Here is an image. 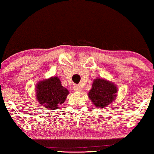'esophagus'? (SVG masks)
Listing matches in <instances>:
<instances>
[{"label":"esophagus","mask_w":154,"mask_h":154,"mask_svg":"<svg viewBox=\"0 0 154 154\" xmlns=\"http://www.w3.org/2000/svg\"><path fill=\"white\" fill-rule=\"evenodd\" d=\"M73 89L74 91L76 92H80L82 91V88H81L79 85H75L73 87Z\"/></svg>","instance_id":"esophagus-1"}]
</instances>
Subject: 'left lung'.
I'll return each instance as SVG.
<instances>
[{
	"mask_svg": "<svg viewBox=\"0 0 154 154\" xmlns=\"http://www.w3.org/2000/svg\"><path fill=\"white\" fill-rule=\"evenodd\" d=\"M116 93L117 89L113 83L103 79H95L88 96L95 106L100 109L106 107L115 99Z\"/></svg>",
	"mask_w": 154,
	"mask_h": 154,
	"instance_id": "obj_1",
	"label": "left lung"
}]
</instances>
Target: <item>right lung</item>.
<instances>
[{
	"label": "right lung",
	"mask_w": 154,
	"mask_h": 154,
	"mask_svg": "<svg viewBox=\"0 0 154 154\" xmlns=\"http://www.w3.org/2000/svg\"><path fill=\"white\" fill-rule=\"evenodd\" d=\"M68 94V90L61 85L56 77L44 79L37 85V99L47 109H57L65 101Z\"/></svg>",
	"instance_id": "1"
}]
</instances>
